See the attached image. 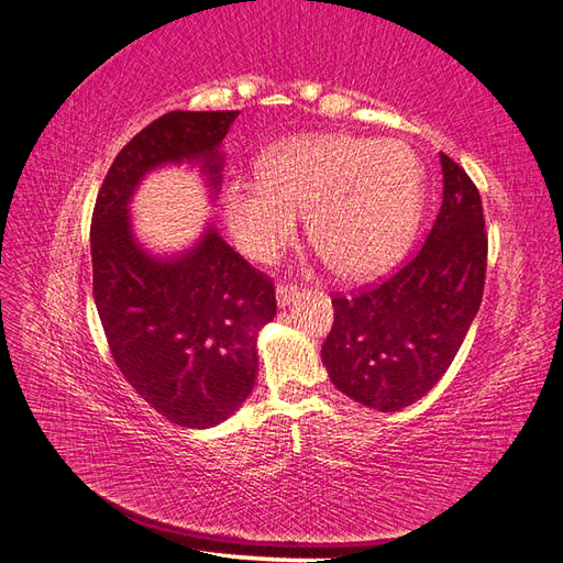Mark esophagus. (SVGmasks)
I'll return each mask as SVG.
<instances>
[{"label": "esophagus", "mask_w": 563, "mask_h": 563, "mask_svg": "<svg viewBox=\"0 0 563 563\" xmlns=\"http://www.w3.org/2000/svg\"><path fill=\"white\" fill-rule=\"evenodd\" d=\"M298 294H300V288L294 286V284H286V282L277 284V302L282 305V308H286L288 302H291L294 298H298Z\"/></svg>", "instance_id": "esophagus-1"}]
</instances>
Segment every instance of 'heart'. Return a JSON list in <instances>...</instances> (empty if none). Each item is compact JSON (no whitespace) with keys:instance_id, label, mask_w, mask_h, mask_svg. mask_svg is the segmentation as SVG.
<instances>
[{"instance_id":"1","label":"heart","mask_w":563,"mask_h":563,"mask_svg":"<svg viewBox=\"0 0 563 563\" xmlns=\"http://www.w3.org/2000/svg\"><path fill=\"white\" fill-rule=\"evenodd\" d=\"M422 168L404 143L350 133L298 139L272 150L263 176L225 187L236 246L267 263L294 240L308 211V240L338 277L364 279L395 263L416 230Z\"/></svg>"}]
</instances>
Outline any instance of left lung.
<instances>
[{
    "instance_id": "obj_1",
    "label": "left lung",
    "mask_w": 563,
    "mask_h": 563,
    "mask_svg": "<svg viewBox=\"0 0 563 563\" xmlns=\"http://www.w3.org/2000/svg\"><path fill=\"white\" fill-rule=\"evenodd\" d=\"M444 201L413 258L352 296H333L321 347L333 385L383 413L411 406L439 383L479 312L488 234L482 197L441 152Z\"/></svg>"
}]
</instances>
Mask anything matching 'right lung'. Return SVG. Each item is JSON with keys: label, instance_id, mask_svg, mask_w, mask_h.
Masks as SVG:
<instances>
[{"label": "right lung", "instance_id": "1", "mask_svg": "<svg viewBox=\"0 0 563 563\" xmlns=\"http://www.w3.org/2000/svg\"><path fill=\"white\" fill-rule=\"evenodd\" d=\"M236 110H174L122 147L91 218L93 300L112 360L139 395L180 428L223 422L251 395L255 338L277 314L275 284L213 228L178 258L135 244L126 203L141 178L166 162H203L220 183V155Z\"/></svg>", "mask_w": 563, "mask_h": 563}]
</instances>
